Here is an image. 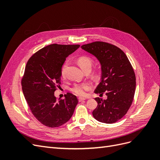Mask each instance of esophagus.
I'll return each instance as SVG.
<instances>
[{
  "label": "esophagus",
  "mask_w": 160,
  "mask_h": 160,
  "mask_svg": "<svg viewBox=\"0 0 160 160\" xmlns=\"http://www.w3.org/2000/svg\"><path fill=\"white\" fill-rule=\"evenodd\" d=\"M85 99H86L85 98H78V100H79V102H81V101H84Z\"/></svg>",
  "instance_id": "obj_1"
}]
</instances>
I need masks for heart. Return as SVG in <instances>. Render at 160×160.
<instances>
[{
    "label": "heart",
    "mask_w": 160,
    "mask_h": 160,
    "mask_svg": "<svg viewBox=\"0 0 160 160\" xmlns=\"http://www.w3.org/2000/svg\"><path fill=\"white\" fill-rule=\"evenodd\" d=\"M77 62H78V64L81 67V68L83 70H85L88 67H91L93 59L89 56L83 55L79 57L77 59ZM66 67L67 62H65L63 65L62 66L61 70V73L62 76H63L65 74ZM92 88H93V84L91 82H84V83H75L71 89V91L72 93H73L77 96L85 97L88 95V93L92 89Z\"/></svg>",
    "instance_id": "1"
}]
</instances>
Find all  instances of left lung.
I'll list each match as a JSON object with an SVG mask.
<instances>
[{
  "label": "left lung",
  "instance_id": "1",
  "mask_svg": "<svg viewBox=\"0 0 160 160\" xmlns=\"http://www.w3.org/2000/svg\"><path fill=\"white\" fill-rule=\"evenodd\" d=\"M81 48L94 55L101 65V81L95 93L100 98L95 99L98 106L93 111L95 119L102 123H113L127 113L133 102L135 85V75L125 52L112 44L95 41L83 45Z\"/></svg>",
  "mask_w": 160,
  "mask_h": 160
}]
</instances>
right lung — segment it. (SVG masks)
Listing matches in <instances>:
<instances>
[{"mask_svg":"<svg viewBox=\"0 0 160 160\" xmlns=\"http://www.w3.org/2000/svg\"><path fill=\"white\" fill-rule=\"evenodd\" d=\"M79 45L52 44L32 55L21 80L27 103L35 118L47 127H59L72 117L78 103L77 97L67 93L64 99L54 95L61 84V70L66 57Z\"/></svg>","mask_w":160,"mask_h":160,"instance_id":"obj_1","label":"right lung"}]
</instances>
